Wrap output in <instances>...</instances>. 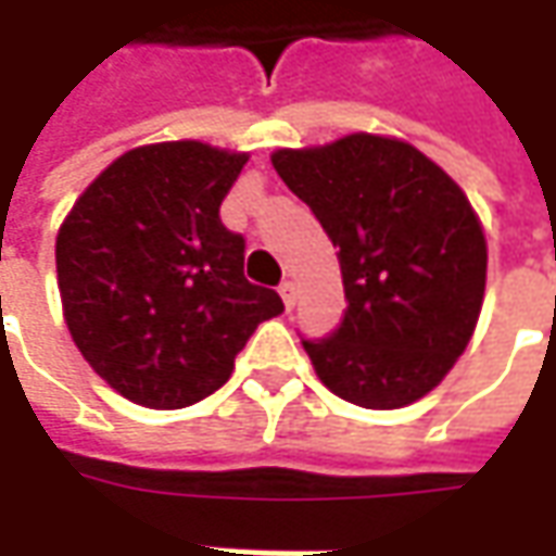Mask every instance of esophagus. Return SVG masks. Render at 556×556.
Returning a JSON list of instances; mask_svg holds the SVG:
<instances>
[{"label":"esophagus","mask_w":556,"mask_h":556,"mask_svg":"<svg viewBox=\"0 0 556 556\" xmlns=\"http://www.w3.org/2000/svg\"><path fill=\"white\" fill-rule=\"evenodd\" d=\"M278 293H281L285 306H288V309H293V303H296V285H293V281H281Z\"/></svg>","instance_id":"esophagus-1"}]
</instances>
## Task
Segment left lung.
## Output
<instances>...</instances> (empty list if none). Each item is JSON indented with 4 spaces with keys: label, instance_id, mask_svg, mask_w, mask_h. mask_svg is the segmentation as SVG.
Returning a JSON list of instances; mask_svg holds the SVG:
<instances>
[{
    "label": "left lung",
    "instance_id": "obj_1",
    "mask_svg": "<svg viewBox=\"0 0 556 556\" xmlns=\"http://www.w3.org/2000/svg\"><path fill=\"white\" fill-rule=\"evenodd\" d=\"M290 191L328 231L346 312L306 340L315 374L362 408H402L448 374L477 328L485 238L458 185L417 148L383 136L275 151Z\"/></svg>",
    "mask_w": 556,
    "mask_h": 556
}]
</instances>
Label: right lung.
<instances>
[{
	"instance_id": "1",
	"label": "right lung",
	"mask_w": 556,
	"mask_h": 556,
	"mask_svg": "<svg viewBox=\"0 0 556 556\" xmlns=\"http://www.w3.org/2000/svg\"><path fill=\"white\" fill-rule=\"evenodd\" d=\"M247 154L203 141L126 151L83 191L54 244L64 318L83 358L144 408L216 393L275 290L244 278V235L219 206Z\"/></svg>"
}]
</instances>
